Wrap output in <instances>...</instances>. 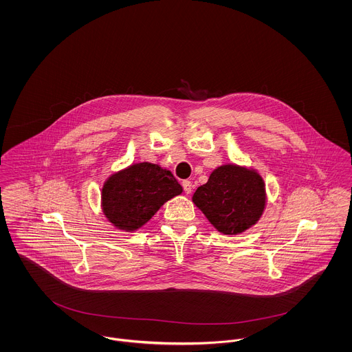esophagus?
Segmentation results:
<instances>
[{
    "label": "esophagus",
    "mask_w": 352,
    "mask_h": 352,
    "mask_svg": "<svg viewBox=\"0 0 352 352\" xmlns=\"http://www.w3.org/2000/svg\"><path fill=\"white\" fill-rule=\"evenodd\" d=\"M182 186H184V190H185V192H186V194H190V192H191L192 184H191L190 181H188V179H186V181H184V182H182Z\"/></svg>",
    "instance_id": "1"
}]
</instances>
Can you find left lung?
Here are the masks:
<instances>
[{
	"label": "left lung",
	"mask_w": 352,
	"mask_h": 352,
	"mask_svg": "<svg viewBox=\"0 0 352 352\" xmlns=\"http://www.w3.org/2000/svg\"><path fill=\"white\" fill-rule=\"evenodd\" d=\"M192 202L217 230L237 234L256 223L263 214L265 188L257 173L226 164L216 168L209 181L195 190Z\"/></svg>",
	"instance_id": "1"
}]
</instances>
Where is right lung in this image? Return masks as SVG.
I'll return each instance as SVG.
<instances>
[{"label":"right lung","instance_id":"obj_1","mask_svg":"<svg viewBox=\"0 0 352 352\" xmlns=\"http://www.w3.org/2000/svg\"><path fill=\"white\" fill-rule=\"evenodd\" d=\"M181 192L182 186L170 171L138 163L109 177L102 192L103 210L115 226L135 230Z\"/></svg>","mask_w":352,"mask_h":352}]
</instances>
